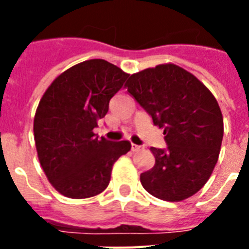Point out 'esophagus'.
I'll use <instances>...</instances> for the list:
<instances>
[{"mask_svg":"<svg viewBox=\"0 0 249 249\" xmlns=\"http://www.w3.org/2000/svg\"><path fill=\"white\" fill-rule=\"evenodd\" d=\"M141 148H142V147H141V146H137V144H135V143H132V144H131V149H132V152H137V151H140Z\"/></svg>","mask_w":249,"mask_h":249,"instance_id":"obj_1","label":"esophagus"}]
</instances>
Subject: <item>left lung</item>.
I'll list each match as a JSON object with an SVG mask.
<instances>
[{
    "mask_svg": "<svg viewBox=\"0 0 249 249\" xmlns=\"http://www.w3.org/2000/svg\"><path fill=\"white\" fill-rule=\"evenodd\" d=\"M127 92L163 128L166 149L151 147L155 166L141 175L149 195L179 202L207 183L218 160L223 117L218 102L191 72L163 63L131 74Z\"/></svg>",
    "mask_w": 249,
    "mask_h": 249,
    "instance_id": "left-lung-1",
    "label": "left lung"
}]
</instances>
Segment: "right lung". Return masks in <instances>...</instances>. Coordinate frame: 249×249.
Returning a JSON list of instances; mask_svg holds the SVG:
<instances>
[{
    "label": "right lung",
    "instance_id": "add662e5",
    "mask_svg": "<svg viewBox=\"0 0 249 249\" xmlns=\"http://www.w3.org/2000/svg\"><path fill=\"white\" fill-rule=\"evenodd\" d=\"M128 76L105 59L83 61L56 77L39 101L34 120L37 156L50 183L65 197L102 193L114 162L131 149L128 141L111 142L93 132Z\"/></svg>",
    "mask_w": 249,
    "mask_h": 249
}]
</instances>
